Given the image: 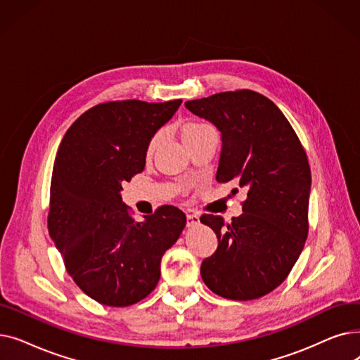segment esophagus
<instances>
[{
  "label": "esophagus",
  "instance_id": "1",
  "mask_svg": "<svg viewBox=\"0 0 360 360\" xmlns=\"http://www.w3.org/2000/svg\"><path fill=\"white\" fill-rule=\"evenodd\" d=\"M200 223V216L193 213V214H186V224L188 226H195Z\"/></svg>",
  "mask_w": 360,
  "mask_h": 360
}]
</instances>
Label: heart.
<instances>
[{"instance_id":"b5f03b06","label":"heart","mask_w":360,"mask_h":360,"mask_svg":"<svg viewBox=\"0 0 360 360\" xmlns=\"http://www.w3.org/2000/svg\"><path fill=\"white\" fill-rule=\"evenodd\" d=\"M207 128H210V125L202 124V122H190V124H186V125L184 127V129H182V137H184V140H186V139H190V137L198 134V132H201V131H204V129H207ZM158 143H159V134L155 136L153 140L150 141L148 150H153V148L158 146Z\"/></svg>"}]
</instances>
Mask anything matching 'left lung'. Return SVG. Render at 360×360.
I'll return each instance as SVG.
<instances>
[{"label": "left lung", "mask_w": 360, "mask_h": 360, "mask_svg": "<svg viewBox=\"0 0 360 360\" xmlns=\"http://www.w3.org/2000/svg\"><path fill=\"white\" fill-rule=\"evenodd\" d=\"M185 108L220 131L217 182L235 181L247 190L243 213L232 223L213 214L200 219L219 239L201 264L202 281L226 299H258L285 281L305 247L307 153L283 112L257 91H223Z\"/></svg>", "instance_id": "8db88e82"}]
</instances>
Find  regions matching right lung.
I'll return each mask as SVG.
<instances>
[{"label":"right lung","mask_w":360,"mask_h":360,"mask_svg":"<svg viewBox=\"0 0 360 360\" xmlns=\"http://www.w3.org/2000/svg\"><path fill=\"white\" fill-rule=\"evenodd\" d=\"M182 101L108 102L75 121L56 153L49 236L67 273L102 305L128 307L151 293L160 259L178 240L186 216L174 205L137 221L122 202V184L143 172L148 144Z\"/></svg>","instance_id":"right-lung-1"}]
</instances>
